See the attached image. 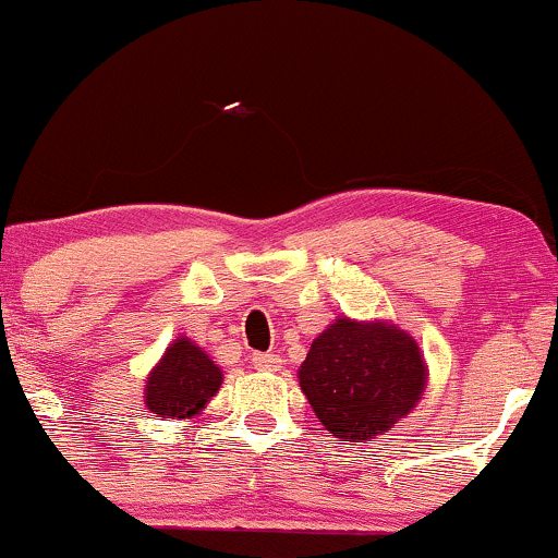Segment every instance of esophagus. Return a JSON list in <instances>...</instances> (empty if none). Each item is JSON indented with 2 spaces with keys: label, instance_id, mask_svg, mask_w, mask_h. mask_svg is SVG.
Instances as JSON below:
<instances>
[{
  "label": "esophagus",
  "instance_id": "esophagus-1",
  "mask_svg": "<svg viewBox=\"0 0 558 558\" xmlns=\"http://www.w3.org/2000/svg\"><path fill=\"white\" fill-rule=\"evenodd\" d=\"M250 363H253V368H258V372H279L281 368V359L274 353H253L250 355Z\"/></svg>",
  "mask_w": 558,
  "mask_h": 558
}]
</instances>
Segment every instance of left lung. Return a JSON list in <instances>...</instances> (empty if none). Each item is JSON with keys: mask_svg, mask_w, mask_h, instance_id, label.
<instances>
[{"mask_svg": "<svg viewBox=\"0 0 558 558\" xmlns=\"http://www.w3.org/2000/svg\"><path fill=\"white\" fill-rule=\"evenodd\" d=\"M298 379L331 435L363 442L385 435L416 409L427 366L409 331L390 322L342 316L313 340Z\"/></svg>", "mask_w": 558, "mask_h": 558, "instance_id": "left-lung-1", "label": "left lung"}]
</instances>
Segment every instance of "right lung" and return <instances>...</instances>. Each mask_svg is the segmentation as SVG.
<instances>
[{"label":"right lung","instance_id":"add662e5","mask_svg":"<svg viewBox=\"0 0 558 558\" xmlns=\"http://www.w3.org/2000/svg\"><path fill=\"white\" fill-rule=\"evenodd\" d=\"M221 381L223 372L210 355L190 337H179L144 379V405L162 418H192L208 405Z\"/></svg>","mask_w":558,"mask_h":558}]
</instances>
